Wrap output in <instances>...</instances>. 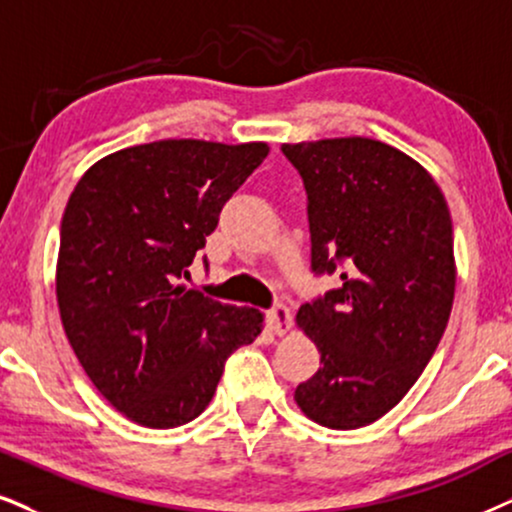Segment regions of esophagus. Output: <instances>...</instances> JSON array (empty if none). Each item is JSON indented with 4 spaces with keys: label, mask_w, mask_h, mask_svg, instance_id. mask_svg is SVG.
<instances>
[{
    "label": "esophagus",
    "mask_w": 512,
    "mask_h": 512,
    "mask_svg": "<svg viewBox=\"0 0 512 512\" xmlns=\"http://www.w3.org/2000/svg\"><path fill=\"white\" fill-rule=\"evenodd\" d=\"M266 323L275 334H285L289 327H292V315H289V308L285 304H275L266 313Z\"/></svg>",
    "instance_id": "esophagus-1"
}]
</instances>
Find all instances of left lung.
I'll use <instances>...</instances> for the list:
<instances>
[{
  "label": "left lung",
  "mask_w": 512,
  "mask_h": 512,
  "mask_svg": "<svg viewBox=\"0 0 512 512\" xmlns=\"http://www.w3.org/2000/svg\"><path fill=\"white\" fill-rule=\"evenodd\" d=\"M282 154L304 180L313 275H339L296 313L320 368L294 399L320 425L358 430L389 413L437 351L456 292L451 213L432 175L389 144L342 137Z\"/></svg>",
  "instance_id": "obj_1"
}]
</instances>
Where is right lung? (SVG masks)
Instances as JSON below:
<instances>
[{
  "label": "right lung",
  "instance_id": "obj_1",
  "mask_svg": "<svg viewBox=\"0 0 512 512\" xmlns=\"http://www.w3.org/2000/svg\"><path fill=\"white\" fill-rule=\"evenodd\" d=\"M266 156L263 142H149L94 163L68 199L56 266L63 330L94 387L137 425L197 418L230 353L261 332L256 308L180 282Z\"/></svg>",
  "mask_w": 512,
  "mask_h": 512
}]
</instances>
